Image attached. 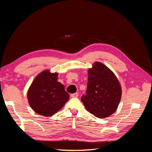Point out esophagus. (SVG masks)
<instances>
[{
    "label": "esophagus",
    "instance_id": "34e87169",
    "mask_svg": "<svg viewBox=\"0 0 152 152\" xmlns=\"http://www.w3.org/2000/svg\"><path fill=\"white\" fill-rule=\"evenodd\" d=\"M70 96H71L72 98H77L78 96H79V94H78L77 93H75L71 94Z\"/></svg>",
    "mask_w": 152,
    "mask_h": 152
}]
</instances>
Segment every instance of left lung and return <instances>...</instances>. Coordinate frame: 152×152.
Wrapping results in <instances>:
<instances>
[{
  "instance_id": "left-lung-1",
  "label": "left lung",
  "mask_w": 152,
  "mask_h": 152,
  "mask_svg": "<svg viewBox=\"0 0 152 152\" xmlns=\"http://www.w3.org/2000/svg\"><path fill=\"white\" fill-rule=\"evenodd\" d=\"M121 96V86L114 73L103 63L95 62L88 70L86 94L81 97L85 108L96 117H107L116 111Z\"/></svg>"
}]
</instances>
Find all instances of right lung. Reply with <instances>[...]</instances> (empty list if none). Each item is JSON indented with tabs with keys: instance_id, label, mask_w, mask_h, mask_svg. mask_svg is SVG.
<instances>
[{
	"instance_id": "right-lung-1",
	"label": "right lung",
	"mask_w": 152,
	"mask_h": 152,
	"mask_svg": "<svg viewBox=\"0 0 152 152\" xmlns=\"http://www.w3.org/2000/svg\"><path fill=\"white\" fill-rule=\"evenodd\" d=\"M58 73L45 70L36 77L27 93L29 104L40 115L50 117L58 112L70 96L57 81Z\"/></svg>"
}]
</instances>
